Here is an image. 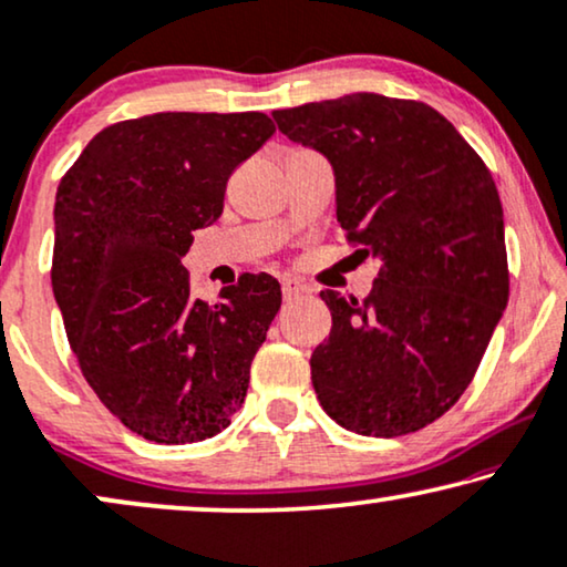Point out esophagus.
<instances>
[{"label": "esophagus", "instance_id": "esophagus-1", "mask_svg": "<svg viewBox=\"0 0 567 567\" xmlns=\"http://www.w3.org/2000/svg\"><path fill=\"white\" fill-rule=\"evenodd\" d=\"M306 292V285H300L298 279H282V298L285 300H298Z\"/></svg>", "mask_w": 567, "mask_h": 567}]
</instances>
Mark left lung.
<instances>
[{
    "instance_id": "left-lung-1",
    "label": "left lung",
    "mask_w": 567,
    "mask_h": 567,
    "mask_svg": "<svg viewBox=\"0 0 567 567\" xmlns=\"http://www.w3.org/2000/svg\"><path fill=\"white\" fill-rule=\"evenodd\" d=\"M271 116L331 163L347 240L381 259L365 300L321 292L316 396L352 433H414L458 402L508 303L495 181L427 103L352 93Z\"/></svg>"
}]
</instances>
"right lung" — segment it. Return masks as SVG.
Instances as JSON below:
<instances>
[{
	"mask_svg": "<svg viewBox=\"0 0 567 567\" xmlns=\"http://www.w3.org/2000/svg\"><path fill=\"white\" fill-rule=\"evenodd\" d=\"M271 134L259 111L118 121L59 184L51 288L66 337L90 389L147 441H205L244 404L279 282L244 275L209 306L192 298L181 256Z\"/></svg>",
	"mask_w": 567,
	"mask_h": 567,
	"instance_id": "obj_1",
	"label": "right lung"
}]
</instances>
